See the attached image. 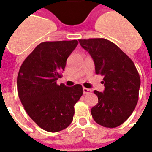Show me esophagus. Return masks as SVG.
Returning <instances> with one entry per match:
<instances>
[{"label": "esophagus", "instance_id": "obj_1", "mask_svg": "<svg viewBox=\"0 0 152 152\" xmlns=\"http://www.w3.org/2000/svg\"><path fill=\"white\" fill-rule=\"evenodd\" d=\"M83 93L85 94H90V93H91V90L88 88H83Z\"/></svg>", "mask_w": 152, "mask_h": 152}]
</instances>
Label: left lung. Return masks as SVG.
Here are the masks:
<instances>
[{"instance_id":"obj_1","label":"left lung","mask_w":152,"mask_h":152,"mask_svg":"<svg viewBox=\"0 0 152 152\" xmlns=\"http://www.w3.org/2000/svg\"><path fill=\"white\" fill-rule=\"evenodd\" d=\"M78 41L94 61L96 74L104 76V91H94L98 103L91 110L92 117L102 126L116 128L130 117L138 103L141 85L138 70L132 59L107 39Z\"/></svg>"}]
</instances>
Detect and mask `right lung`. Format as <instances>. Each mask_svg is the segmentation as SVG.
<instances>
[{"instance_id":"obj_1","label":"right lung","mask_w":152,"mask_h":152,"mask_svg":"<svg viewBox=\"0 0 152 152\" xmlns=\"http://www.w3.org/2000/svg\"><path fill=\"white\" fill-rule=\"evenodd\" d=\"M78 41H45L26 58L18 72V96L30 118L44 130L58 132L69 126L75 104L83 94L81 85H58L67 58Z\"/></svg>"}]
</instances>
